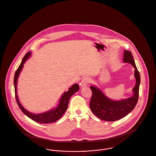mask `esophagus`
I'll return each instance as SVG.
<instances>
[{
    "label": "esophagus",
    "mask_w": 156,
    "mask_h": 156,
    "mask_svg": "<svg viewBox=\"0 0 156 156\" xmlns=\"http://www.w3.org/2000/svg\"><path fill=\"white\" fill-rule=\"evenodd\" d=\"M88 82H89V78L88 77H84L81 82V87L87 86Z\"/></svg>",
    "instance_id": "obj_1"
}]
</instances>
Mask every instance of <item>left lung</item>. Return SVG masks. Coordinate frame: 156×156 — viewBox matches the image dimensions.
<instances>
[{
  "label": "left lung",
  "instance_id": "8db88e82",
  "mask_svg": "<svg viewBox=\"0 0 156 156\" xmlns=\"http://www.w3.org/2000/svg\"><path fill=\"white\" fill-rule=\"evenodd\" d=\"M122 60L124 63H130L135 68L136 84L132 89L131 97L118 101L113 100L106 96L99 87L94 85L90 86L92 91L90 109L96 117L104 121H117L126 117L135 108L138 101L140 78L132 52L124 50Z\"/></svg>",
  "mask_w": 156,
  "mask_h": 156
}]
</instances>
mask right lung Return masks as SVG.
Masks as SVG:
<instances>
[{"label": "right lung", "instance_id": "right-lung-1", "mask_svg": "<svg viewBox=\"0 0 156 156\" xmlns=\"http://www.w3.org/2000/svg\"><path fill=\"white\" fill-rule=\"evenodd\" d=\"M32 52L31 51L27 52L25 56L23 57L21 63L18 67V69L16 70L14 75V88H15V94H16V99L18 105L21 111L29 118L32 119V120L36 121L39 123H51L55 121H57L59 120L62 115L65 114L66 112L68 105L69 102L70 98L71 96L74 94L76 92H77L80 87L78 84L75 83L73 85L70 87L68 91L64 92L62 96L60 97L58 104H57L56 106L51 109L50 110H48L47 111L42 112V113H38V114H35L33 112H31L29 111H27L26 109H25L22 105L20 104V101L18 99V97L17 95V82L18 79L19 77V75L20 74V72L23 68L24 64L25 62L31 56Z\"/></svg>", "mask_w": 156, "mask_h": 156}]
</instances>
